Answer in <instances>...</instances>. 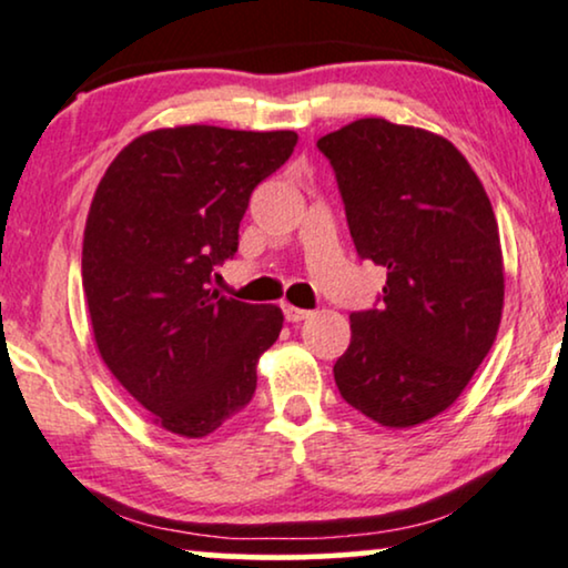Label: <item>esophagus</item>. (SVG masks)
Wrapping results in <instances>:
<instances>
[{
    "instance_id": "34e87169",
    "label": "esophagus",
    "mask_w": 568,
    "mask_h": 568,
    "mask_svg": "<svg viewBox=\"0 0 568 568\" xmlns=\"http://www.w3.org/2000/svg\"><path fill=\"white\" fill-rule=\"evenodd\" d=\"M311 311H302V307H294V305H284V318L290 323H300V321H307L311 318Z\"/></svg>"
}]
</instances>
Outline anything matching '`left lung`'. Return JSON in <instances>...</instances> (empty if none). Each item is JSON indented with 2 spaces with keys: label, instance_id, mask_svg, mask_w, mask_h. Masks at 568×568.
Wrapping results in <instances>:
<instances>
[{
  "label": "left lung",
  "instance_id": "8db88e82",
  "mask_svg": "<svg viewBox=\"0 0 568 568\" xmlns=\"http://www.w3.org/2000/svg\"><path fill=\"white\" fill-rule=\"evenodd\" d=\"M357 255L386 268L381 307L349 315L338 394L383 428L452 407L496 342L504 253L475 169L446 138L365 116L318 140Z\"/></svg>",
  "mask_w": 568,
  "mask_h": 568
}]
</instances>
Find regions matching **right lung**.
<instances>
[{
	"instance_id": "add662e5",
	"label": "right lung",
	"mask_w": 568,
	"mask_h": 568,
	"mask_svg": "<svg viewBox=\"0 0 568 568\" xmlns=\"http://www.w3.org/2000/svg\"><path fill=\"white\" fill-rule=\"evenodd\" d=\"M297 132L180 124L151 130L101 176L83 234V292L95 349L161 428L205 438L245 409L282 307L211 290L237 253L257 182Z\"/></svg>"
}]
</instances>
